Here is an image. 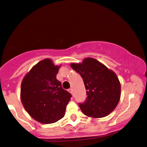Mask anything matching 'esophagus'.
Masks as SVG:
<instances>
[{
    "mask_svg": "<svg viewBox=\"0 0 147 147\" xmlns=\"http://www.w3.org/2000/svg\"><path fill=\"white\" fill-rule=\"evenodd\" d=\"M69 92H70L71 94H73V90H72L71 88V89H69Z\"/></svg>",
    "mask_w": 147,
    "mask_h": 147,
    "instance_id": "1",
    "label": "esophagus"
}]
</instances>
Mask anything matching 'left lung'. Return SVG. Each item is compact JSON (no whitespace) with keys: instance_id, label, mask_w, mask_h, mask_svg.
Wrapping results in <instances>:
<instances>
[{"instance_id":"left-lung-1","label":"left lung","mask_w":147,"mask_h":147,"mask_svg":"<svg viewBox=\"0 0 147 147\" xmlns=\"http://www.w3.org/2000/svg\"><path fill=\"white\" fill-rule=\"evenodd\" d=\"M71 68L83 80L87 97L78 103L85 115L98 118L107 116L119 101L121 85L117 76L98 60L85 58L82 63L71 64Z\"/></svg>"}]
</instances>
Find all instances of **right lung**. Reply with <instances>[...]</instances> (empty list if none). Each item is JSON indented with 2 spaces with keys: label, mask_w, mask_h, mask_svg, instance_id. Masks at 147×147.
Listing matches in <instances>:
<instances>
[{
  "label": "right lung",
  "mask_w": 147,
  "mask_h": 147,
  "mask_svg": "<svg viewBox=\"0 0 147 147\" xmlns=\"http://www.w3.org/2000/svg\"><path fill=\"white\" fill-rule=\"evenodd\" d=\"M59 68L46 59L34 66L23 79L21 102L29 115L40 123H52L61 119L72 96L56 78Z\"/></svg>",
  "instance_id": "obj_1"
}]
</instances>
